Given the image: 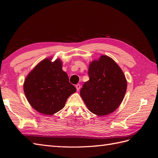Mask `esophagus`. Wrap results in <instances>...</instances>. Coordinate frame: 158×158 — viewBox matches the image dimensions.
<instances>
[{
    "mask_svg": "<svg viewBox=\"0 0 158 158\" xmlns=\"http://www.w3.org/2000/svg\"><path fill=\"white\" fill-rule=\"evenodd\" d=\"M76 90L77 91H79L80 90V87H81V85H80V84H76Z\"/></svg>",
    "mask_w": 158,
    "mask_h": 158,
    "instance_id": "1",
    "label": "esophagus"
}]
</instances>
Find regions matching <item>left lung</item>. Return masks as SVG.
<instances>
[{
	"instance_id": "8db88e82",
	"label": "left lung",
	"mask_w": 158,
	"mask_h": 158,
	"mask_svg": "<svg viewBox=\"0 0 158 158\" xmlns=\"http://www.w3.org/2000/svg\"><path fill=\"white\" fill-rule=\"evenodd\" d=\"M89 80L80 89V95L89 111L98 116L114 112L125 97L127 82L123 72L111 58L100 56L89 65Z\"/></svg>"
}]
</instances>
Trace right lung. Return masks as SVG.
<instances>
[{
  "mask_svg": "<svg viewBox=\"0 0 158 158\" xmlns=\"http://www.w3.org/2000/svg\"><path fill=\"white\" fill-rule=\"evenodd\" d=\"M59 59L51 62L47 58L28 74L23 91L31 106L40 113L51 115L63 109L66 100L76 89L69 82V76L62 69Z\"/></svg>",
  "mask_w": 158,
  "mask_h": 158,
  "instance_id": "add662e5",
  "label": "right lung"
}]
</instances>
